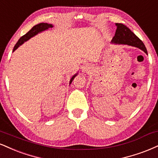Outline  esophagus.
<instances>
[{
  "instance_id": "1",
  "label": "esophagus",
  "mask_w": 158,
  "mask_h": 158,
  "mask_svg": "<svg viewBox=\"0 0 158 158\" xmlns=\"http://www.w3.org/2000/svg\"><path fill=\"white\" fill-rule=\"evenodd\" d=\"M90 69V67L89 64H85V65L82 66V68H81V71H82L83 73H85V72H87Z\"/></svg>"
}]
</instances>
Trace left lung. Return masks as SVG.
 <instances>
[{
	"mask_svg": "<svg viewBox=\"0 0 158 158\" xmlns=\"http://www.w3.org/2000/svg\"><path fill=\"white\" fill-rule=\"evenodd\" d=\"M117 29L115 31L111 43L113 44L127 45L136 47L147 54V51L143 43L128 27L122 23H115Z\"/></svg>",
	"mask_w": 158,
	"mask_h": 158,
	"instance_id": "8db88e82",
	"label": "left lung"
}]
</instances>
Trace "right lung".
<instances>
[{"instance_id":"add662e5","label":"right lung","mask_w":158,"mask_h":158,"mask_svg":"<svg viewBox=\"0 0 158 158\" xmlns=\"http://www.w3.org/2000/svg\"><path fill=\"white\" fill-rule=\"evenodd\" d=\"M52 27H54V26H53L52 24L47 23H41L36 25V26H34V27H32V28L29 31H28L26 35H23V37H21L20 39H19L18 43H16V45H15L14 48H13V52H14L16 49H18V48H19V47H20L22 44H23L25 42H26L29 39H31V37H35V36L37 35V34L44 31L45 30H48V28H52ZM77 75H78V73L74 74L73 77H72L71 80H70V83H69L70 85L71 84V82L73 81L74 78L77 77Z\"/></svg>"}]
</instances>
